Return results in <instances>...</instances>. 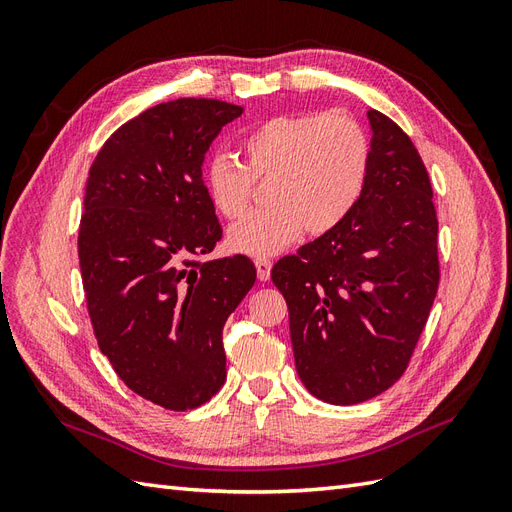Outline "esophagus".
<instances>
[{"label":"esophagus","mask_w":512,"mask_h":512,"mask_svg":"<svg viewBox=\"0 0 512 512\" xmlns=\"http://www.w3.org/2000/svg\"><path fill=\"white\" fill-rule=\"evenodd\" d=\"M271 267L273 262L269 258H256V271H258V280L267 282L271 277Z\"/></svg>","instance_id":"esophagus-1"}]
</instances>
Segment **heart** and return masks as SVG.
Here are the masks:
<instances>
[{
  "label": "heart",
  "mask_w": 512,
  "mask_h": 512,
  "mask_svg": "<svg viewBox=\"0 0 512 512\" xmlns=\"http://www.w3.org/2000/svg\"><path fill=\"white\" fill-rule=\"evenodd\" d=\"M243 162L218 153L207 162L213 207L235 220L252 200L254 179H267L269 207L230 228L228 245L247 256H269L299 239L342 224L359 203L371 162L361 123L339 111L275 115L241 136Z\"/></svg>",
  "instance_id": "obj_1"
}]
</instances>
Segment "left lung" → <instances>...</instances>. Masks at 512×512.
<instances>
[{
  "instance_id": "1",
  "label": "left lung",
  "mask_w": 512,
  "mask_h": 512,
  "mask_svg": "<svg viewBox=\"0 0 512 512\" xmlns=\"http://www.w3.org/2000/svg\"><path fill=\"white\" fill-rule=\"evenodd\" d=\"M371 162L348 218L275 262L305 389L333 406L361 404L410 363L440 282L438 218L410 136L369 108Z\"/></svg>"
}]
</instances>
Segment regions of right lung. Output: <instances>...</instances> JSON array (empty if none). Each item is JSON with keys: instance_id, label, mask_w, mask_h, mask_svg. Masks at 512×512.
Instances as JSON below:
<instances>
[{"instance_id": "obj_1", "label": "right lung", "mask_w": 512, "mask_h": 512, "mask_svg": "<svg viewBox=\"0 0 512 512\" xmlns=\"http://www.w3.org/2000/svg\"><path fill=\"white\" fill-rule=\"evenodd\" d=\"M243 108L179 98L123 123L89 168L79 228L87 312L128 389L166 410L203 406L226 380L222 329L256 282L222 239L203 181L213 138Z\"/></svg>"}]
</instances>
